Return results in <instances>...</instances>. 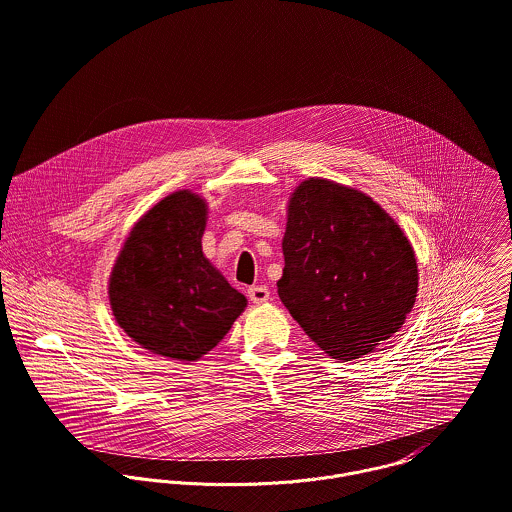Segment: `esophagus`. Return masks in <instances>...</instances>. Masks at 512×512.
<instances>
[{"mask_svg": "<svg viewBox=\"0 0 512 512\" xmlns=\"http://www.w3.org/2000/svg\"><path fill=\"white\" fill-rule=\"evenodd\" d=\"M248 298L254 304H262L270 298V290L266 286H252V288H248Z\"/></svg>", "mask_w": 512, "mask_h": 512, "instance_id": "34e87169", "label": "esophagus"}]
</instances>
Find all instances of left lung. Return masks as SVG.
Here are the masks:
<instances>
[{
  "mask_svg": "<svg viewBox=\"0 0 512 512\" xmlns=\"http://www.w3.org/2000/svg\"><path fill=\"white\" fill-rule=\"evenodd\" d=\"M278 296L336 359L389 340L417 296V262L393 218L359 190L304 180L288 208Z\"/></svg>",
  "mask_w": 512,
  "mask_h": 512,
  "instance_id": "left-lung-1",
  "label": "left lung"
}]
</instances>
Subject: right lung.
I'll return each instance as SVG.
<instances>
[{
  "label": "right lung",
  "instance_id": "obj_1",
  "mask_svg": "<svg viewBox=\"0 0 512 512\" xmlns=\"http://www.w3.org/2000/svg\"><path fill=\"white\" fill-rule=\"evenodd\" d=\"M204 200L188 190L153 206L131 230L109 282L119 326L145 349L194 361L246 308L202 254Z\"/></svg>",
  "mask_w": 512,
  "mask_h": 512
}]
</instances>
